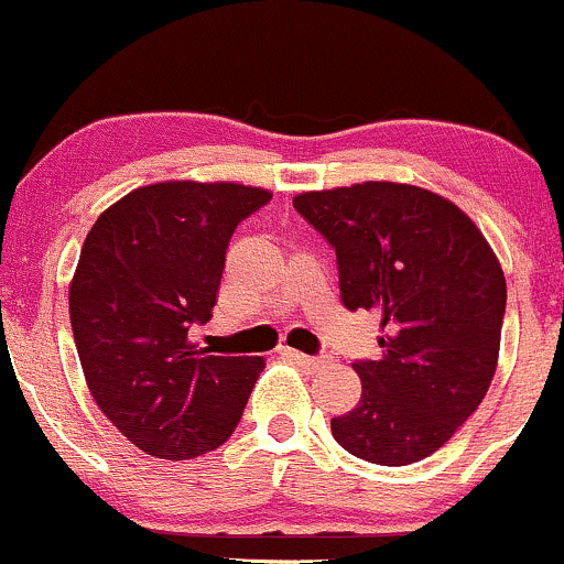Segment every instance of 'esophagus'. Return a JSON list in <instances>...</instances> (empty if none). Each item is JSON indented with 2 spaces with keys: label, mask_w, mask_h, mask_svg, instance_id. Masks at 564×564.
Returning <instances> with one entry per match:
<instances>
[{
  "label": "esophagus",
  "mask_w": 564,
  "mask_h": 564,
  "mask_svg": "<svg viewBox=\"0 0 564 564\" xmlns=\"http://www.w3.org/2000/svg\"><path fill=\"white\" fill-rule=\"evenodd\" d=\"M282 355L290 357V360L299 362V366H304V368H323L325 362H328V357H312V355H304V352H299V349H290V347H282Z\"/></svg>",
  "instance_id": "obj_1"
}]
</instances>
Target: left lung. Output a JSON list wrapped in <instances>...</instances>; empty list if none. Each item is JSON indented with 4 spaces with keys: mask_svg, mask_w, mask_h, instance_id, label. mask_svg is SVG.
<instances>
[{
    "mask_svg": "<svg viewBox=\"0 0 564 564\" xmlns=\"http://www.w3.org/2000/svg\"><path fill=\"white\" fill-rule=\"evenodd\" d=\"M293 207L336 250L349 312L379 317V360H357L362 395L333 438L377 465L438 452L484 401L498 368L506 276L449 198L403 183L308 191Z\"/></svg>",
    "mask_w": 564,
    "mask_h": 564,
    "instance_id": "1",
    "label": "left lung"
}]
</instances>
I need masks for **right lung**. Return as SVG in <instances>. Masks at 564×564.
<instances>
[{
  "instance_id": "1",
  "label": "right lung",
  "mask_w": 564,
  "mask_h": 564,
  "mask_svg": "<svg viewBox=\"0 0 564 564\" xmlns=\"http://www.w3.org/2000/svg\"><path fill=\"white\" fill-rule=\"evenodd\" d=\"M263 187L155 183L99 215L69 284L83 373L101 414L161 459L231 438L263 357H223L187 341L217 301L228 241L269 204Z\"/></svg>"
}]
</instances>
